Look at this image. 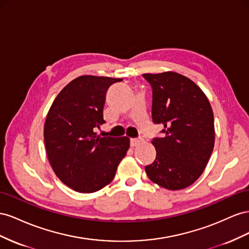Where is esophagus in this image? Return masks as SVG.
<instances>
[{
    "mask_svg": "<svg viewBox=\"0 0 249 249\" xmlns=\"http://www.w3.org/2000/svg\"><path fill=\"white\" fill-rule=\"evenodd\" d=\"M140 142H141L140 139H130V146L131 147L137 146L140 143Z\"/></svg>",
    "mask_w": 249,
    "mask_h": 249,
    "instance_id": "1",
    "label": "esophagus"
}]
</instances>
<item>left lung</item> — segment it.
Segmentation results:
<instances>
[{
	"label": "left lung",
	"instance_id": "obj_1",
	"mask_svg": "<svg viewBox=\"0 0 249 249\" xmlns=\"http://www.w3.org/2000/svg\"><path fill=\"white\" fill-rule=\"evenodd\" d=\"M152 89V121L162 138L152 139L156 158L145 167L149 179L168 190L184 189L207 167L215 143L214 115L207 96L175 72L144 74Z\"/></svg>",
	"mask_w": 249,
	"mask_h": 249
}]
</instances>
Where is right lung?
<instances>
[{"instance_id":"right-lung-1","label":"right lung","mask_w":249,"mask_h":249,"mask_svg":"<svg viewBox=\"0 0 249 249\" xmlns=\"http://www.w3.org/2000/svg\"><path fill=\"white\" fill-rule=\"evenodd\" d=\"M121 81L78 77L60 91L48 112L44 138L50 164L63 183L80 193L107 186L129 148L128 138H100L94 131L105 123L106 91Z\"/></svg>"}]
</instances>
